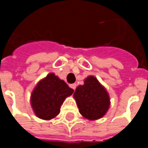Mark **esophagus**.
Returning a JSON list of instances; mask_svg holds the SVG:
<instances>
[{"label":"esophagus","instance_id":"esophagus-1","mask_svg":"<svg viewBox=\"0 0 148 148\" xmlns=\"http://www.w3.org/2000/svg\"><path fill=\"white\" fill-rule=\"evenodd\" d=\"M76 86H77V85H76V84H75V83L71 84V88H72V89H73V90H75V89H76Z\"/></svg>","mask_w":148,"mask_h":148}]
</instances>
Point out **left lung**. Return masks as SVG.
I'll return each instance as SVG.
<instances>
[{"label":"left lung","instance_id":"8db88e82","mask_svg":"<svg viewBox=\"0 0 148 148\" xmlns=\"http://www.w3.org/2000/svg\"><path fill=\"white\" fill-rule=\"evenodd\" d=\"M74 97L80 113L88 120L102 117L110 105L107 91L93 76H89L83 86L77 87Z\"/></svg>","mask_w":148,"mask_h":148}]
</instances>
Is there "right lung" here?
Returning a JSON list of instances; mask_svg holds the SVG:
<instances>
[{
    "label": "right lung",
    "mask_w": 148,
    "mask_h": 148,
    "mask_svg": "<svg viewBox=\"0 0 148 148\" xmlns=\"http://www.w3.org/2000/svg\"><path fill=\"white\" fill-rule=\"evenodd\" d=\"M74 93L63 80L53 73L39 82L32 93L31 104L35 113L42 120H51L60 112V107Z\"/></svg>",
    "instance_id": "right-lung-1"
}]
</instances>
